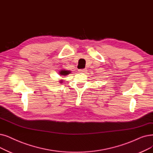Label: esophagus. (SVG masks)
Wrapping results in <instances>:
<instances>
[{"label": "esophagus", "mask_w": 153, "mask_h": 153, "mask_svg": "<svg viewBox=\"0 0 153 153\" xmlns=\"http://www.w3.org/2000/svg\"><path fill=\"white\" fill-rule=\"evenodd\" d=\"M86 71H87V69H79V72H81V73H84V72H85Z\"/></svg>", "instance_id": "obj_1"}]
</instances>
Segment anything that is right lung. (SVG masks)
<instances>
[{"instance_id":"right-lung-1","label":"right lung","mask_w":153,"mask_h":153,"mask_svg":"<svg viewBox=\"0 0 153 153\" xmlns=\"http://www.w3.org/2000/svg\"><path fill=\"white\" fill-rule=\"evenodd\" d=\"M71 71H68V70H65V69H61L60 71L59 72V74L61 77H64V76H66L69 75V74H71ZM64 81V80H61V81H59V82L62 83Z\"/></svg>"}]
</instances>
